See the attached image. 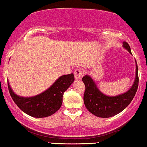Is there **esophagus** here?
I'll use <instances>...</instances> for the list:
<instances>
[{
    "label": "esophagus",
    "mask_w": 147,
    "mask_h": 147,
    "mask_svg": "<svg viewBox=\"0 0 147 147\" xmlns=\"http://www.w3.org/2000/svg\"><path fill=\"white\" fill-rule=\"evenodd\" d=\"M84 76V71L82 69H76L74 71V76H75L76 79H80Z\"/></svg>",
    "instance_id": "obj_1"
}]
</instances>
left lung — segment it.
<instances>
[{
  "mask_svg": "<svg viewBox=\"0 0 147 147\" xmlns=\"http://www.w3.org/2000/svg\"><path fill=\"white\" fill-rule=\"evenodd\" d=\"M123 47L131 54L129 45L123 42ZM85 84L84 101L85 107L91 114L101 118H109L119 114L127 107L136 94L139 85L138 66L136 61V77L130 89L122 94L109 96L98 90L95 82L88 75L82 78Z\"/></svg>",
  "mask_w": 147,
  "mask_h": 147,
  "instance_id": "left-lung-1",
  "label": "left lung"
}]
</instances>
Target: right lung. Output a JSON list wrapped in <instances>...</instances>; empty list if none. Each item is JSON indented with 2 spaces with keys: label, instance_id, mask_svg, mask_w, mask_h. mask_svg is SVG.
<instances>
[{
  "label": "right lung",
  "instance_id": "add662e5",
  "mask_svg": "<svg viewBox=\"0 0 147 147\" xmlns=\"http://www.w3.org/2000/svg\"><path fill=\"white\" fill-rule=\"evenodd\" d=\"M74 81L73 74L63 75L44 92L32 97H22L16 94L8 82V87L11 96L20 109L30 117L43 118L52 115L61 108L63 93Z\"/></svg>",
  "mask_w": 147,
  "mask_h": 147
}]
</instances>
